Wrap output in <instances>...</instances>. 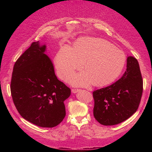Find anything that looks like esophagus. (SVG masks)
<instances>
[{"instance_id":"obj_1","label":"esophagus","mask_w":152,"mask_h":152,"mask_svg":"<svg viewBox=\"0 0 152 152\" xmlns=\"http://www.w3.org/2000/svg\"><path fill=\"white\" fill-rule=\"evenodd\" d=\"M80 91V89H72V93H77V92H79Z\"/></svg>"}]
</instances>
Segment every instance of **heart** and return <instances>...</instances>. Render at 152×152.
<instances>
[{"mask_svg": "<svg viewBox=\"0 0 152 152\" xmlns=\"http://www.w3.org/2000/svg\"><path fill=\"white\" fill-rule=\"evenodd\" d=\"M126 61V55L108 41L85 37L78 40L72 48L61 47L54 57L58 75L68 80L76 70L82 68L84 62L85 71L72 77L75 86H95L111 84L121 75Z\"/></svg>", "mask_w": 152, "mask_h": 152, "instance_id": "1", "label": "heart"}]
</instances>
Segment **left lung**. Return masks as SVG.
<instances>
[{"instance_id": "1", "label": "left lung", "mask_w": 152, "mask_h": 152, "mask_svg": "<svg viewBox=\"0 0 152 152\" xmlns=\"http://www.w3.org/2000/svg\"><path fill=\"white\" fill-rule=\"evenodd\" d=\"M142 84L138 61L129 56L127 69L121 79L93 93L96 120L104 126L116 125L126 121L139 107Z\"/></svg>"}]
</instances>
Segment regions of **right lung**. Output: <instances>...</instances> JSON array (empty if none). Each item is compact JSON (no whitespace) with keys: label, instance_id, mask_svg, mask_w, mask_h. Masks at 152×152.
<instances>
[{"label":"right lung","instance_id":"1","mask_svg":"<svg viewBox=\"0 0 152 152\" xmlns=\"http://www.w3.org/2000/svg\"><path fill=\"white\" fill-rule=\"evenodd\" d=\"M45 45L32 42L18 58L12 73L14 104L25 120L41 127H53L66 115L64 101L71 90L55 75Z\"/></svg>","mask_w":152,"mask_h":152}]
</instances>
